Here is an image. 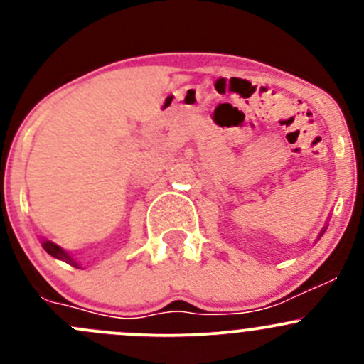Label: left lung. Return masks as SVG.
Masks as SVG:
<instances>
[{
	"mask_svg": "<svg viewBox=\"0 0 364 364\" xmlns=\"http://www.w3.org/2000/svg\"><path fill=\"white\" fill-rule=\"evenodd\" d=\"M326 229H328V225H326V227H324V229H322V230H321V234H318V237H322V234H324V232H326Z\"/></svg>",
	"mask_w": 364,
	"mask_h": 364,
	"instance_id": "left-lung-1",
	"label": "left lung"
}]
</instances>
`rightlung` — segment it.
Wrapping results in <instances>:
<instances>
[{"label":"right lung","mask_w":364,"mask_h":364,"mask_svg":"<svg viewBox=\"0 0 364 364\" xmlns=\"http://www.w3.org/2000/svg\"><path fill=\"white\" fill-rule=\"evenodd\" d=\"M42 247H43V250L49 253V255H53L54 259L63 260V262H67V264H70V266H73V267H80V264L77 262V260L73 259V257L70 255L67 250H63V248H61L60 245L53 243V241H49V240H42Z\"/></svg>","instance_id":"right-lung-1"}]
</instances>
